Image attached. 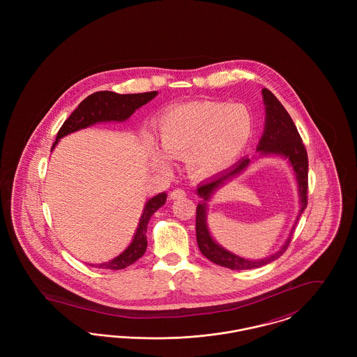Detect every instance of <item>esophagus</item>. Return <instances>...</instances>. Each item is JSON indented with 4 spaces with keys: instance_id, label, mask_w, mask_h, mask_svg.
<instances>
[{
    "instance_id": "34e87169",
    "label": "esophagus",
    "mask_w": 357,
    "mask_h": 357,
    "mask_svg": "<svg viewBox=\"0 0 357 357\" xmlns=\"http://www.w3.org/2000/svg\"><path fill=\"white\" fill-rule=\"evenodd\" d=\"M186 197V191L182 190V188H175L170 192L171 199H179V198H183Z\"/></svg>"
}]
</instances>
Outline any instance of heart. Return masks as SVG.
I'll return each mask as SVG.
<instances>
[{"instance_id": "1", "label": "heart", "mask_w": 357, "mask_h": 357, "mask_svg": "<svg viewBox=\"0 0 357 357\" xmlns=\"http://www.w3.org/2000/svg\"><path fill=\"white\" fill-rule=\"evenodd\" d=\"M255 127L253 114L245 105L192 102L162 114L156 120V135L165 153L186 159L191 175L206 178L237 159L249 144ZM155 155L160 163L166 162L163 155Z\"/></svg>"}]
</instances>
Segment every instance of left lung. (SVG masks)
<instances>
[{"instance_id":"left-lung-1","label":"left lung","mask_w":357,"mask_h":357,"mask_svg":"<svg viewBox=\"0 0 357 357\" xmlns=\"http://www.w3.org/2000/svg\"><path fill=\"white\" fill-rule=\"evenodd\" d=\"M262 96L265 102V111H266V121H265V131L259 140L258 151L261 153H274V155H282L288 158L290 165L293 166V170L296 172L300 197H301V208L298 213V218L303 214L307 204V153L305 146L303 143V139L297 131V127L294 126L293 120L290 118L288 111L284 108V105L273 95L268 88L262 89ZM250 163L249 158H243L239 160L237 165L225 171L221 175L204 182L198 186L197 194L204 198V201H208L211 194L221 187L226 181L237 176L245 170ZM297 218V221H298ZM297 223V222H296ZM296 225L293 226L291 231L294 230ZM195 230H197V242L199 246L201 253L208 258L211 262L221 265L225 268H229L231 271H245V269H255L264 266L266 264H271L274 259H277L280 255H284L288 249L289 243L291 241L290 237L287 239L284 246L274 255L250 261L241 258L238 255L229 253L221 248L208 233L207 223H206V202L197 206V220H195Z\"/></svg>"}]
</instances>
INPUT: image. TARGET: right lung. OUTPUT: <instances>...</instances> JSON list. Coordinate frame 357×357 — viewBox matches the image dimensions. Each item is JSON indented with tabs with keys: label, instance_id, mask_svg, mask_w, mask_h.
Segmentation results:
<instances>
[{
	"label": "right lung",
	"instance_id": "right-lung-1",
	"mask_svg": "<svg viewBox=\"0 0 357 357\" xmlns=\"http://www.w3.org/2000/svg\"><path fill=\"white\" fill-rule=\"evenodd\" d=\"M156 91L153 92H143V93H128V95H119L111 91H99L89 96H86L83 102L77 105V108L70 114L68 119L66 120L59 130L56 142L52 146V150L57 144L59 139L63 136L68 135L77 130L89 127L99 121H123L128 119L135 109L150 102L156 96ZM167 195L165 192L158 194L151 198L143 210L140 217L139 226L136 229L135 237L132 239L131 245L116 258L99 264L92 265L99 269H109V271H120L136 262L142 255H144L147 249V225L153 213L162 207L166 202ZM91 266V265H89Z\"/></svg>",
	"mask_w": 357,
	"mask_h": 357
}]
</instances>
